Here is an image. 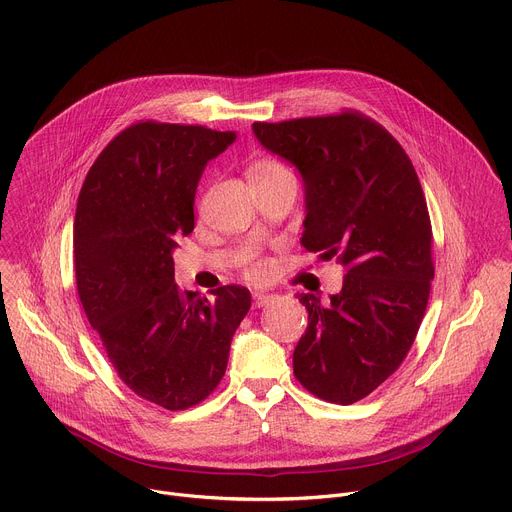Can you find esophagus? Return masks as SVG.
Instances as JSON below:
<instances>
[{
    "label": "esophagus",
    "instance_id": "1",
    "mask_svg": "<svg viewBox=\"0 0 512 512\" xmlns=\"http://www.w3.org/2000/svg\"><path fill=\"white\" fill-rule=\"evenodd\" d=\"M273 300H275L273 294H263V291H255V294H253V304H255V308H265V306H269Z\"/></svg>",
    "mask_w": 512,
    "mask_h": 512
}]
</instances>
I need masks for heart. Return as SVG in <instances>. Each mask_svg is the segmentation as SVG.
Instances as JSON below:
<instances>
[{
  "mask_svg": "<svg viewBox=\"0 0 512 512\" xmlns=\"http://www.w3.org/2000/svg\"><path fill=\"white\" fill-rule=\"evenodd\" d=\"M247 176L253 184V188H261V186H269L281 178H287L291 176V172L277 160H271V158H257L249 164L247 168ZM267 273V263L265 261H253L249 265V275L255 277V279H261L265 277Z\"/></svg>",
  "mask_w": 512,
  "mask_h": 512,
  "instance_id": "heart-1",
  "label": "heart"
}]
</instances>
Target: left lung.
I'll return each instance as SVG.
<instances>
[{
    "label": "left lung",
    "mask_w": 512,
    "mask_h": 512,
    "mask_svg": "<svg viewBox=\"0 0 512 512\" xmlns=\"http://www.w3.org/2000/svg\"><path fill=\"white\" fill-rule=\"evenodd\" d=\"M253 131L304 178L302 245L346 267L330 302L298 296L308 328L294 375L328 403H356L399 369L425 316L433 237L417 172L399 141L358 111L257 121Z\"/></svg>",
    "instance_id": "1"
}]
</instances>
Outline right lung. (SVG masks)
<instances>
[{
  "instance_id": "1",
  "label": "right lung",
  "mask_w": 512,
  "mask_h": 512,
  "mask_svg": "<svg viewBox=\"0 0 512 512\" xmlns=\"http://www.w3.org/2000/svg\"><path fill=\"white\" fill-rule=\"evenodd\" d=\"M235 139L204 125L133 123L99 154L77 202L72 245L85 314L119 379L170 411L218 387L251 308L243 285L206 300L174 283L172 251L194 231L198 180Z\"/></svg>"
}]
</instances>
